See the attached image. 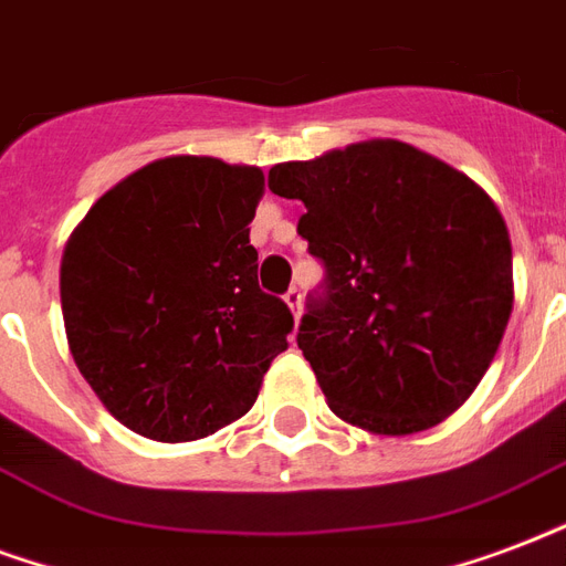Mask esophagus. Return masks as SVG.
Listing matches in <instances>:
<instances>
[{
  "label": "esophagus",
  "instance_id": "esophagus-1",
  "mask_svg": "<svg viewBox=\"0 0 566 566\" xmlns=\"http://www.w3.org/2000/svg\"><path fill=\"white\" fill-rule=\"evenodd\" d=\"M283 298H286V304H289V310H292V316L298 318L301 316V301H304V295H301V289L298 286H292L286 292V295H283Z\"/></svg>",
  "mask_w": 566,
  "mask_h": 566
}]
</instances>
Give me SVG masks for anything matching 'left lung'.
I'll return each instance as SVG.
<instances>
[{
	"label": "left lung",
	"mask_w": 566,
	"mask_h": 566,
	"mask_svg": "<svg viewBox=\"0 0 566 566\" xmlns=\"http://www.w3.org/2000/svg\"><path fill=\"white\" fill-rule=\"evenodd\" d=\"M268 187L301 199L322 259L298 348L346 423L411 436L460 409L513 310L507 223L465 172L399 139L289 160Z\"/></svg>",
	"instance_id": "8db88e82"
}]
</instances>
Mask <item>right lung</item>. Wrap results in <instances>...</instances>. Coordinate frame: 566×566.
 Masks as SVG:
<instances>
[{
    "mask_svg": "<svg viewBox=\"0 0 566 566\" xmlns=\"http://www.w3.org/2000/svg\"><path fill=\"white\" fill-rule=\"evenodd\" d=\"M259 167L176 155L106 190L71 232L59 292L74 364L155 441L206 439L256 402L292 313L259 289Z\"/></svg>",
    "mask_w": 566,
    "mask_h": 566,
    "instance_id": "1",
    "label": "right lung"
}]
</instances>
